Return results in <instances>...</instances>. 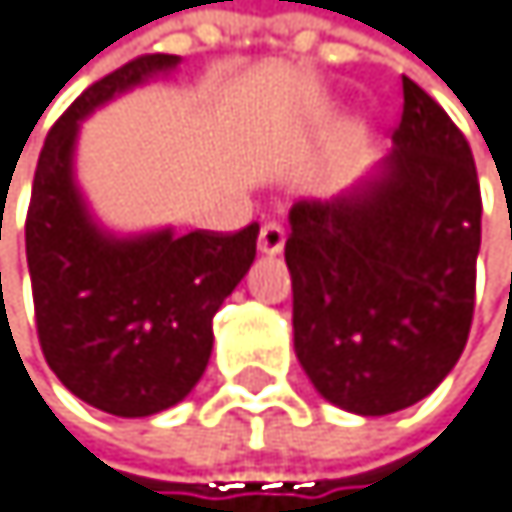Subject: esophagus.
<instances>
[{"label": "esophagus", "instance_id": "34e87169", "mask_svg": "<svg viewBox=\"0 0 512 512\" xmlns=\"http://www.w3.org/2000/svg\"><path fill=\"white\" fill-rule=\"evenodd\" d=\"M282 248H285V230L276 221L264 224L261 227V236H258V251L261 254H279Z\"/></svg>", "mask_w": 512, "mask_h": 512}]
</instances>
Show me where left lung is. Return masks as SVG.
<instances>
[{"label":"left lung","instance_id":"left-lung-1","mask_svg":"<svg viewBox=\"0 0 512 512\" xmlns=\"http://www.w3.org/2000/svg\"><path fill=\"white\" fill-rule=\"evenodd\" d=\"M394 151L334 200H300L285 264L294 352L324 400L388 416L464 352L480 254V181L464 133L404 78Z\"/></svg>","mask_w":512,"mask_h":512}]
</instances>
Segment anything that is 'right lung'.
Listing matches in <instances>:
<instances>
[{
	"instance_id": "right-lung-1",
	"label": "right lung",
	"mask_w": 512,
	"mask_h": 512,
	"mask_svg": "<svg viewBox=\"0 0 512 512\" xmlns=\"http://www.w3.org/2000/svg\"><path fill=\"white\" fill-rule=\"evenodd\" d=\"M178 66L145 54L90 84L51 127L32 178L26 264L48 367L84 404L142 419L175 407L212 355V318L242 282L258 224L118 239L87 212L72 175L78 124L112 96Z\"/></svg>"
}]
</instances>
